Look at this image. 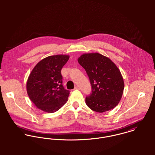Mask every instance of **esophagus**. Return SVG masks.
<instances>
[{"mask_svg": "<svg viewBox=\"0 0 155 155\" xmlns=\"http://www.w3.org/2000/svg\"><path fill=\"white\" fill-rule=\"evenodd\" d=\"M79 89V87L78 86H76V87H74V89Z\"/></svg>", "mask_w": 155, "mask_h": 155, "instance_id": "1", "label": "esophagus"}]
</instances>
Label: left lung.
Instances as JSON below:
<instances>
[{"label": "left lung", "mask_w": 155, "mask_h": 155, "mask_svg": "<svg viewBox=\"0 0 155 155\" xmlns=\"http://www.w3.org/2000/svg\"><path fill=\"white\" fill-rule=\"evenodd\" d=\"M86 71L92 93L85 98L92 110L103 113L114 108L119 103L124 89V82L117 67L99 53L84 54L78 59Z\"/></svg>", "instance_id": "obj_1"}]
</instances>
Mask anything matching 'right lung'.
<instances>
[{"label": "right lung", "instance_id": "add662e5", "mask_svg": "<svg viewBox=\"0 0 155 155\" xmlns=\"http://www.w3.org/2000/svg\"><path fill=\"white\" fill-rule=\"evenodd\" d=\"M69 57L68 55L49 56L32 70L27 82V92L39 109L54 113L66 103L70 91L62 85L61 70Z\"/></svg>", "mask_w": 155, "mask_h": 155}]
</instances>
